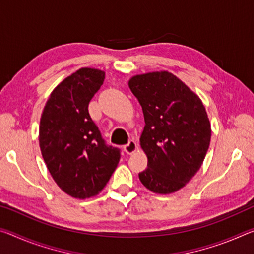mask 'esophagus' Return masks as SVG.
I'll list each match as a JSON object with an SVG mask.
<instances>
[{
    "label": "esophagus",
    "mask_w": 254,
    "mask_h": 254,
    "mask_svg": "<svg viewBox=\"0 0 254 254\" xmlns=\"http://www.w3.org/2000/svg\"><path fill=\"white\" fill-rule=\"evenodd\" d=\"M136 149H138V144H136L133 140L128 141V143L124 146V151H126L127 155H133L136 151Z\"/></svg>",
    "instance_id": "esophagus-1"
}]
</instances>
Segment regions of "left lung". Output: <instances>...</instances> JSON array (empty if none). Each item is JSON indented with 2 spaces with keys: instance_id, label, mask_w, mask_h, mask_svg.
Wrapping results in <instances>:
<instances>
[{
  "instance_id": "1",
  "label": "left lung",
  "mask_w": 254,
  "mask_h": 254,
  "mask_svg": "<svg viewBox=\"0 0 254 254\" xmlns=\"http://www.w3.org/2000/svg\"><path fill=\"white\" fill-rule=\"evenodd\" d=\"M128 87L142 107L146 126L140 146L148 167L139 180L157 194L187 185L207 155L211 126L202 100L168 71L133 75Z\"/></svg>"
}]
</instances>
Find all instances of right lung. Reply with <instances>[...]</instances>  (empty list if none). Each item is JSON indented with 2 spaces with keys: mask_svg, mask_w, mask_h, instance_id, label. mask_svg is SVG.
Segmentation results:
<instances>
[{
  "mask_svg": "<svg viewBox=\"0 0 254 254\" xmlns=\"http://www.w3.org/2000/svg\"><path fill=\"white\" fill-rule=\"evenodd\" d=\"M104 79L103 70H76L54 88L40 116L44 162L59 188L75 199L97 195L120 160V150L106 146L88 112Z\"/></svg>",
  "mask_w": 254,
  "mask_h": 254,
  "instance_id": "add662e5",
  "label": "right lung"
}]
</instances>
